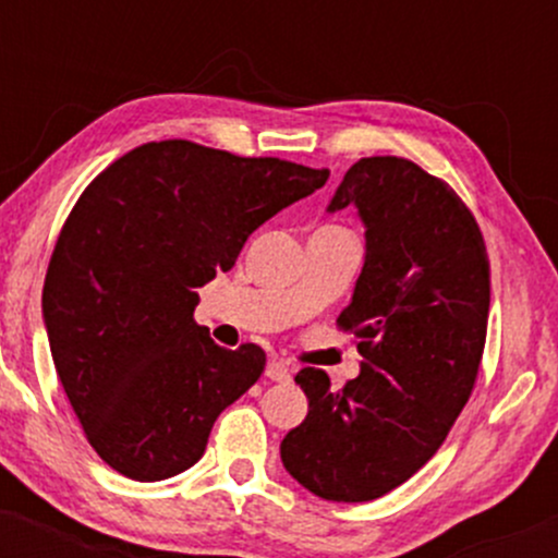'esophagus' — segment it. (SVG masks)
<instances>
[{
    "label": "esophagus",
    "mask_w": 558,
    "mask_h": 558,
    "mask_svg": "<svg viewBox=\"0 0 558 558\" xmlns=\"http://www.w3.org/2000/svg\"><path fill=\"white\" fill-rule=\"evenodd\" d=\"M265 375L270 377L272 383H288V380H291V369H288V364L286 362H278V360L267 362Z\"/></svg>",
    "instance_id": "34e87169"
}]
</instances>
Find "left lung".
<instances>
[{
  "instance_id": "obj_1",
  "label": "left lung",
  "mask_w": 558,
  "mask_h": 558,
  "mask_svg": "<svg viewBox=\"0 0 558 558\" xmlns=\"http://www.w3.org/2000/svg\"><path fill=\"white\" fill-rule=\"evenodd\" d=\"M349 204L364 226V265L338 325L354 332L364 362L343 388L323 369H301L310 412L283 438L280 459L315 496L360 504L407 483L470 399L490 265L462 198L409 159L351 165L328 213Z\"/></svg>"
}]
</instances>
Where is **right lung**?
Listing matches in <instances>:
<instances>
[{"mask_svg": "<svg viewBox=\"0 0 558 558\" xmlns=\"http://www.w3.org/2000/svg\"><path fill=\"white\" fill-rule=\"evenodd\" d=\"M328 175L155 141L75 202L44 280V328L88 444L120 475L157 483L194 466L222 409L259 380V345L222 349L194 323L196 288Z\"/></svg>", "mask_w": 558, "mask_h": 558, "instance_id": "right-lung-1", "label": "right lung"}]
</instances>
